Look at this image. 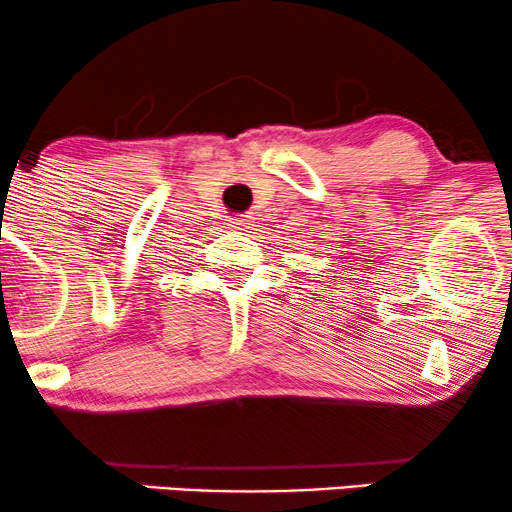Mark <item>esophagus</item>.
<instances>
[{"label": "esophagus", "instance_id": "obj_1", "mask_svg": "<svg viewBox=\"0 0 512 512\" xmlns=\"http://www.w3.org/2000/svg\"><path fill=\"white\" fill-rule=\"evenodd\" d=\"M228 226L236 228V231H245V228L252 226V219H250V216H236V219H231Z\"/></svg>", "mask_w": 512, "mask_h": 512}]
</instances>
